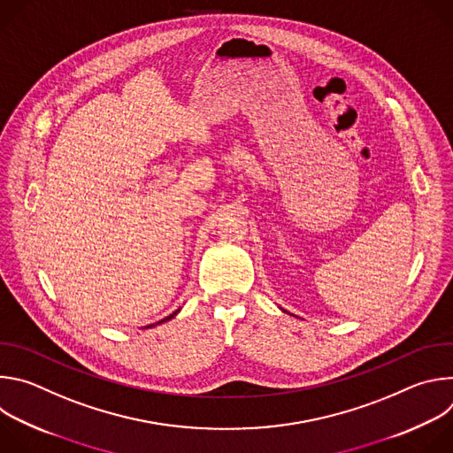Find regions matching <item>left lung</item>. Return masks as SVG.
Here are the masks:
<instances>
[{"instance_id":"1","label":"left lung","mask_w":453,"mask_h":453,"mask_svg":"<svg viewBox=\"0 0 453 453\" xmlns=\"http://www.w3.org/2000/svg\"><path fill=\"white\" fill-rule=\"evenodd\" d=\"M281 310H283V308H281ZM283 311H285V310H283ZM290 315H292V313H290Z\"/></svg>"}]
</instances>
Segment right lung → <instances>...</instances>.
I'll use <instances>...</instances> for the list:
<instances>
[{
    "label": "right lung",
    "instance_id": "right-lung-1",
    "mask_svg": "<svg viewBox=\"0 0 453 453\" xmlns=\"http://www.w3.org/2000/svg\"><path fill=\"white\" fill-rule=\"evenodd\" d=\"M179 311H180V308H177V310H175V311H173V313H170V315H168V317H165V319H161V320H157V322H156V325H149V326H145V328H152V326H157V325H163V322H166V320H170V319H173V317H175V315H177V313H179Z\"/></svg>",
    "mask_w": 453,
    "mask_h": 453
}]
</instances>
